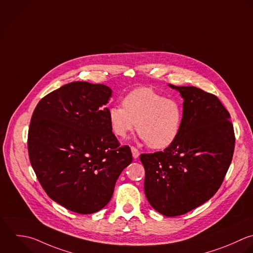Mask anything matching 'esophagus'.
Listing matches in <instances>:
<instances>
[{"instance_id": "1", "label": "esophagus", "mask_w": 253, "mask_h": 253, "mask_svg": "<svg viewBox=\"0 0 253 253\" xmlns=\"http://www.w3.org/2000/svg\"><path fill=\"white\" fill-rule=\"evenodd\" d=\"M131 151H132V156L134 159H138L140 156V152L138 151V149H136L135 147H131Z\"/></svg>"}]
</instances>
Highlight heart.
Instances as JSON below:
<instances>
[{
    "instance_id": "b5f03b06",
    "label": "heart",
    "mask_w": 253,
    "mask_h": 253,
    "mask_svg": "<svg viewBox=\"0 0 253 253\" xmlns=\"http://www.w3.org/2000/svg\"><path fill=\"white\" fill-rule=\"evenodd\" d=\"M122 105L108 110L109 124L116 136L125 138L136 126L142 139L153 149L167 148L178 137L183 107L177 99L150 87H139L123 98Z\"/></svg>"
}]
</instances>
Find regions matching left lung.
<instances>
[{"mask_svg":"<svg viewBox=\"0 0 253 253\" xmlns=\"http://www.w3.org/2000/svg\"><path fill=\"white\" fill-rule=\"evenodd\" d=\"M183 121L176 140L164 152L142 154L144 189L151 206L175 217L204 204L222 185L235 151L230 113L220 99L195 86H176Z\"/></svg>","mask_w":253,"mask_h":253,"instance_id":"1","label":"left lung"}]
</instances>
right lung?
<instances>
[{"label": "right lung", "instance_id": "right-lung-1", "mask_svg": "<svg viewBox=\"0 0 253 253\" xmlns=\"http://www.w3.org/2000/svg\"><path fill=\"white\" fill-rule=\"evenodd\" d=\"M111 94L107 85L73 82L45 95L31 116V167L47 195L72 212L91 214L106 206L133 161L109 124L104 105Z\"/></svg>", "mask_w": 253, "mask_h": 253}]
</instances>
